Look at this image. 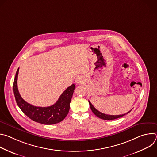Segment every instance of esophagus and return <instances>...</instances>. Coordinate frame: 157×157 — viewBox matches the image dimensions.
I'll return each mask as SVG.
<instances>
[{"label":"esophagus","mask_w":157,"mask_h":157,"mask_svg":"<svg viewBox=\"0 0 157 157\" xmlns=\"http://www.w3.org/2000/svg\"><path fill=\"white\" fill-rule=\"evenodd\" d=\"M75 82L78 84H82V83L84 82V79L82 76H78L75 79Z\"/></svg>","instance_id":"esophagus-1"}]
</instances>
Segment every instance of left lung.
Here are the masks:
<instances>
[{"label":"left lung","mask_w":157,"mask_h":157,"mask_svg":"<svg viewBox=\"0 0 157 157\" xmlns=\"http://www.w3.org/2000/svg\"><path fill=\"white\" fill-rule=\"evenodd\" d=\"M89 106H90L91 109V110L93 111V113L97 116L100 119H104V120H114V119H118V118H120L121 117H123L124 116H125V114L129 113L130 111H128V113H127L126 114H122V115H117V116H114V115H107V114H105L104 113H101V112H99V110H98L93 105V104L91 103V102L89 101Z\"/></svg>","instance_id":"obj_1"}]
</instances>
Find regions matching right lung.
I'll use <instances>...</instances> for the list:
<instances>
[{
  "label": "right lung",
  "mask_w": 157,
  "mask_h": 157,
  "mask_svg": "<svg viewBox=\"0 0 157 157\" xmlns=\"http://www.w3.org/2000/svg\"><path fill=\"white\" fill-rule=\"evenodd\" d=\"M18 71L19 68L15 76L13 89L17 104L21 111L32 121L42 124L52 125L62 121L68 114L75 85L73 84L67 88L55 104L44 107H36L25 101L18 92L17 87Z\"/></svg>",
  "instance_id": "obj_1"
}]
</instances>
